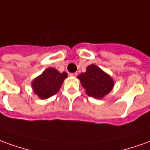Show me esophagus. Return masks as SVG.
Wrapping results in <instances>:
<instances>
[{
    "label": "esophagus",
    "instance_id": "obj_1",
    "mask_svg": "<svg viewBox=\"0 0 150 150\" xmlns=\"http://www.w3.org/2000/svg\"><path fill=\"white\" fill-rule=\"evenodd\" d=\"M76 75H77V74H76V73H73V74H69V76H74V77H75V76H76Z\"/></svg>",
    "mask_w": 150,
    "mask_h": 150
}]
</instances>
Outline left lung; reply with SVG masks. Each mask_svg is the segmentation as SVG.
<instances>
[{"instance_id":"1","label":"left lung","mask_w":150,"mask_h":150,"mask_svg":"<svg viewBox=\"0 0 150 150\" xmlns=\"http://www.w3.org/2000/svg\"><path fill=\"white\" fill-rule=\"evenodd\" d=\"M86 93L96 99H102L109 94L114 86L112 77L100 68L93 64L86 68L85 73L77 76Z\"/></svg>"}]
</instances>
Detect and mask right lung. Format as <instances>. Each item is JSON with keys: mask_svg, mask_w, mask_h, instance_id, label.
Here are the masks:
<instances>
[{"mask_svg": "<svg viewBox=\"0 0 150 150\" xmlns=\"http://www.w3.org/2000/svg\"><path fill=\"white\" fill-rule=\"evenodd\" d=\"M67 76L65 72L60 73L56 69L48 68L32 81L33 93L40 99L50 98L59 91Z\"/></svg>", "mask_w": 150, "mask_h": 150, "instance_id": "add662e5", "label": "right lung"}]
</instances>
